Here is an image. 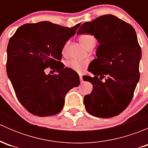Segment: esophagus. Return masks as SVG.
Returning a JSON list of instances; mask_svg holds the SVG:
<instances>
[{
  "instance_id": "obj_1",
  "label": "esophagus",
  "mask_w": 148,
  "mask_h": 148,
  "mask_svg": "<svg viewBox=\"0 0 148 148\" xmlns=\"http://www.w3.org/2000/svg\"><path fill=\"white\" fill-rule=\"evenodd\" d=\"M79 79H80V82L82 83L83 82V79H82V76L79 75Z\"/></svg>"
}]
</instances>
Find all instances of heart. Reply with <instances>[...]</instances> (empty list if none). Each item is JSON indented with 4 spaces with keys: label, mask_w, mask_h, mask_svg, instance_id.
I'll use <instances>...</instances> for the list:
<instances>
[{
    "label": "heart",
    "mask_w": 148,
    "mask_h": 148,
    "mask_svg": "<svg viewBox=\"0 0 148 148\" xmlns=\"http://www.w3.org/2000/svg\"><path fill=\"white\" fill-rule=\"evenodd\" d=\"M80 43L86 48V49H89L90 48L95 47L96 44V38L94 36L90 34H83L80 36L79 38ZM67 49V44L64 46L62 49V53H65ZM65 65L67 68L73 70L77 72H82L84 69L87 66V63L86 62H82V61L75 60V59H70L65 62Z\"/></svg>",
    "instance_id": "1"
}]
</instances>
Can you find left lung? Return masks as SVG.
Listing matches in <instances>:
<instances>
[{
    "mask_svg": "<svg viewBox=\"0 0 148 148\" xmlns=\"http://www.w3.org/2000/svg\"><path fill=\"white\" fill-rule=\"evenodd\" d=\"M77 34H92L99 44L88 69L94 77L83 78L93 85L92 92L84 97L86 111L102 118L118 115L130 103L140 79L142 51L135 29L109 14L83 23Z\"/></svg>",
    "mask_w": 148,
    "mask_h": 148,
    "instance_id": "left-lung-1",
    "label": "left lung"
}]
</instances>
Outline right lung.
<instances>
[{
	"mask_svg": "<svg viewBox=\"0 0 148 148\" xmlns=\"http://www.w3.org/2000/svg\"><path fill=\"white\" fill-rule=\"evenodd\" d=\"M80 24L69 28L50 21L27 23L10 38L7 74L18 99L31 114H57L63 109L67 92L79 85L78 74L60 61L64 46ZM49 67L58 74L46 75L44 69Z\"/></svg>",
	"mask_w": 148,
	"mask_h": 148,
	"instance_id": "right-lung-1",
	"label": "right lung"
}]
</instances>
